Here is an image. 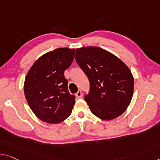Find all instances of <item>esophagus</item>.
I'll return each mask as SVG.
<instances>
[{
  "label": "esophagus",
  "mask_w": 160,
  "mask_h": 160,
  "mask_svg": "<svg viewBox=\"0 0 160 160\" xmlns=\"http://www.w3.org/2000/svg\"><path fill=\"white\" fill-rule=\"evenodd\" d=\"M82 96V92H81V90H79V91H78L77 93H76V97L78 98H81Z\"/></svg>",
  "instance_id": "esophagus-1"
}]
</instances>
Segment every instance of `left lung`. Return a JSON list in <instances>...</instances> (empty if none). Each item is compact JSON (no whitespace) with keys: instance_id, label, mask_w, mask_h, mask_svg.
<instances>
[{"instance_id":"8db88e82","label":"left lung","mask_w":160,"mask_h":160,"mask_svg":"<svg viewBox=\"0 0 160 160\" xmlns=\"http://www.w3.org/2000/svg\"><path fill=\"white\" fill-rule=\"evenodd\" d=\"M75 59L90 81V90L85 100L92 113L102 120L110 121L124 113L134 88L128 66L98 47L78 48Z\"/></svg>"}]
</instances>
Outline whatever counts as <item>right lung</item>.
Returning a JSON list of instances; mask_svg holds the SVG:
<instances>
[{
    "instance_id": "obj_1",
    "label": "right lung",
    "mask_w": 160,
    "mask_h": 160,
    "mask_svg": "<svg viewBox=\"0 0 160 160\" xmlns=\"http://www.w3.org/2000/svg\"><path fill=\"white\" fill-rule=\"evenodd\" d=\"M75 49L57 48L39 57L27 72L23 90L36 116L49 123H59L72 113L75 97L69 94L64 72L72 64Z\"/></svg>"
}]
</instances>
